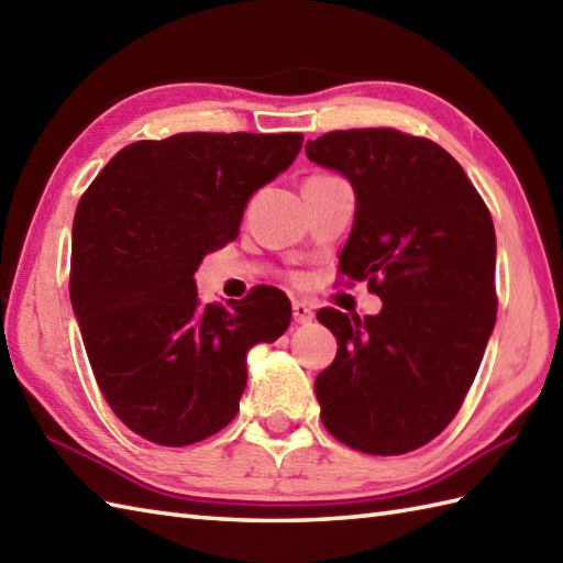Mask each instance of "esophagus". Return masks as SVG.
<instances>
[{"label":"esophagus","mask_w":563,"mask_h":563,"mask_svg":"<svg viewBox=\"0 0 563 563\" xmlns=\"http://www.w3.org/2000/svg\"><path fill=\"white\" fill-rule=\"evenodd\" d=\"M292 317H295L297 324H309V321L314 319V307L302 302V300H295L292 302Z\"/></svg>","instance_id":"obj_1"}]
</instances>
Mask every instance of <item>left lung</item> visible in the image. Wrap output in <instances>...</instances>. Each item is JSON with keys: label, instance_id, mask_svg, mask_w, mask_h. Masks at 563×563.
<instances>
[{"label": "left lung", "instance_id": "left-lung-1", "mask_svg": "<svg viewBox=\"0 0 563 563\" xmlns=\"http://www.w3.org/2000/svg\"><path fill=\"white\" fill-rule=\"evenodd\" d=\"M307 157L355 190L341 275L367 280L382 312L324 307L339 353L314 391L321 421L365 454H406L457 416L496 324V232L457 159L394 128L333 130Z\"/></svg>", "mask_w": 563, "mask_h": 563}]
</instances>
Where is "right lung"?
<instances>
[{
    "label": "right lung",
    "instance_id": "right-lung-1",
    "mask_svg": "<svg viewBox=\"0 0 563 563\" xmlns=\"http://www.w3.org/2000/svg\"><path fill=\"white\" fill-rule=\"evenodd\" d=\"M300 133H178L123 147L71 224L69 300L97 385L154 445L184 448L239 411L246 353L290 327L280 290L202 305L194 273L239 234L254 190L302 150Z\"/></svg>",
    "mask_w": 563,
    "mask_h": 563
}]
</instances>
